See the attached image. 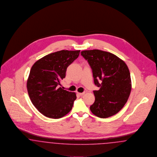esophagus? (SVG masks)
<instances>
[{
	"label": "esophagus",
	"mask_w": 157,
	"mask_h": 157,
	"mask_svg": "<svg viewBox=\"0 0 157 157\" xmlns=\"http://www.w3.org/2000/svg\"><path fill=\"white\" fill-rule=\"evenodd\" d=\"M85 93H86V92H82V93H77V94H78V95H80V96H82V95H84V94H85Z\"/></svg>",
	"instance_id": "esophagus-1"
}]
</instances>
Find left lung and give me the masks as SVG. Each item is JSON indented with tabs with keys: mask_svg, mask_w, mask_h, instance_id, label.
<instances>
[{
	"mask_svg": "<svg viewBox=\"0 0 157 157\" xmlns=\"http://www.w3.org/2000/svg\"><path fill=\"white\" fill-rule=\"evenodd\" d=\"M81 55L92 70L95 101L91 112L99 117L115 115L124 106L131 91V79L127 65L116 56L101 50H85Z\"/></svg>",
	"mask_w": 157,
	"mask_h": 157,
	"instance_id": "left-lung-1",
	"label": "left lung"
}]
</instances>
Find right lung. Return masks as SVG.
Wrapping results in <instances>:
<instances>
[{
  "label": "right lung",
  "mask_w": 157,
  "mask_h": 157,
  "mask_svg": "<svg viewBox=\"0 0 157 157\" xmlns=\"http://www.w3.org/2000/svg\"><path fill=\"white\" fill-rule=\"evenodd\" d=\"M80 51L61 50L44 56L34 63L27 80V90L33 106L44 115L59 119L71 110L77 98L75 92L58 88L67 67Z\"/></svg>",
  "instance_id": "obj_1"
}]
</instances>
